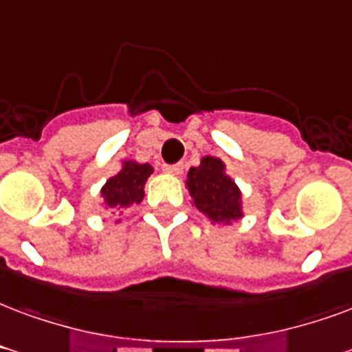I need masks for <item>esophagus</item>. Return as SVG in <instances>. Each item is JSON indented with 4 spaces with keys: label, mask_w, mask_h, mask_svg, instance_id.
I'll list each match as a JSON object with an SVG mask.
<instances>
[{
    "label": "esophagus",
    "mask_w": 352,
    "mask_h": 352,
    "mask_svg": "<svg viewBox=\"0 0 352 352\" xmlns=\"http://www.w3.org/2000/svg\"><path fill=\"white\" fill-rule=\"evenodd\" d=\"M162 169L169 175H181L183 173V164H164Z\"/></svg>",
    "instance_id": "1"
}]
</instances>
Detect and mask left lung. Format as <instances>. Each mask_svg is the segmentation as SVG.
<instances>
[{"label":"left lung","instance_id":"obj_1","mask_svg":"<svg viewBox=\"0 0 352 352\" xmlns=\"http://www.w3.org/2000/svg\"><path fill=\"white\" fill-rule=\"evenodd\" d=\"M186 186L196 209L212 223H231L242 218L241 190L226 173L220 158L203 156L197 168H190Z\"/></svg>","mask_w":352,"mask_h":352}]
</instances>
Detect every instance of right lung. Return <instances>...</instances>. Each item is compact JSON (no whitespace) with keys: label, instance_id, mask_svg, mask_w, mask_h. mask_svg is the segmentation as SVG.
Here are the masks:
<instances>
[{"label":"right lung","instance_id":"add662e5","mask_svg":"<svg viewBox=\"0 0 352 352\" xmlns=\"http://www.w3.org/2000/svg\"><path fill=\"white\" fill-rule=\"evenodd\" d=\"M153 173V166L124 160L117 175L110 177L100 190L104 205L111 209H126L143 199V186Z\"/></svg>","mask_w":352,"mask_h":352}]
</instances>
